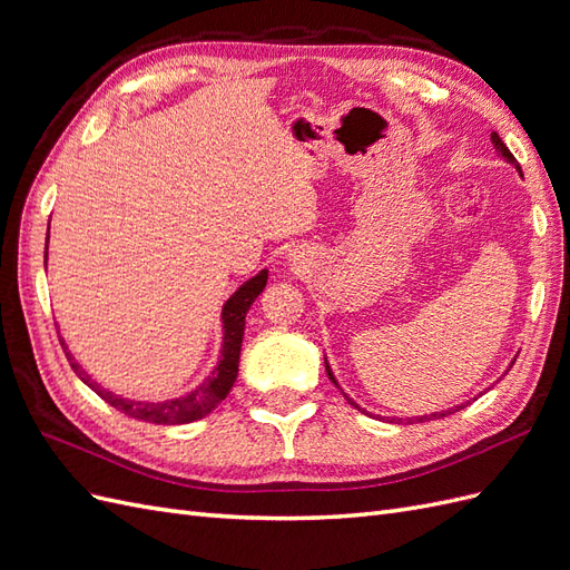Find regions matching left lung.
<instances>
[{"label": "left lung", "mask_w": 570, "mask_h": 570, "mask_svg": "<svg viewBox=\"0 0 570 570\" xmlns=\"http://www.w3.org/2000/svg\"><path fill=\"white\" fill-rule=\"evenodd\" d=\"M492 145H494V149L499 151V154H502V157L509 161V164H513L515 168H519V174H521V166L519 164H515V157H513V154L509 151V147L502 142V137H499L497 132H492ZM325 371H327V377H331V381L337 385V381H335V375H333V371H331V366H327V358H325ZM340 387V385H337ZM344 394V392H342ZM344 396H347V394H344ZM347 402L352 404V406H356L352 400H350V396H347ZM465 404H461V406H454V409H446V411H435V413H430V416H416V419H406V423H413V421H419V423H423V421H433V419H442V416H450V413H454V411H459V409H463ZM358 411H364V409H361V406H356ZM366 413V411H364ZM394 421V419H392ZM396 423H404L402 419H396Z\"/></svg>", "instance_id": "left-lung-1"}]
</instances>
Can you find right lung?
Wrapping results in <instances>:
<instances>
[{
  "instance_id": "obj_1",
  "label": "right lung",
  "mask_w": 570,
  "mask_h": 570,
  "mask_svg": "<svg viewBox=\"0 0 570 570\" xmlns=\"http://www.w3.org/2000/svg\"><path fill=\"white\" fill-rule=\"evenodd\" d=\"M47 243H49V230H47ZM45 266H47V252H45ZM268 281V271H258L254 278L239 285L233 297L223 304L220 321H223V350L216 368L212 371L209 377H204V383L197 385L193 392H187L183 396H176V400H166V402H135L126 400V396H118L109 390L101 387L97 381L76 364V358L68 354L66 344L61 340V347L71 361V368L80 381L88 385L92 392H97L101 400L118 409L120 413H126L130 419L145 421V423H161V425H180V423H193L204 419L206 413H212L223 400H226L235 377H237V366H239V350H243V337H245V316L249 312V306L254 299L262 295Z\"/></svg>"
}]
</instances>
